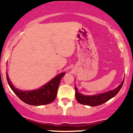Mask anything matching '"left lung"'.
<instances>
[{"label":"left lung","instance_id":"8db88e82","mask_svg":"<svg viewBox=\"0 0 133 133\" xmlns=\"http://www.w3.org/2000/svg\"><path fill=\"white\" fill-rule=\"evenodd\" d=\"M124 82V80L122 81V83L114 90H110L108 92L102 93V94H97V95H84L80 94L77 91V88L75 86V97L77 101L79 103L82 104V105H88L91 107L99 106L102 104L105 103L109 99L114 97L122 88L123 84Z\"/></svg>","mask_w":133,"mask_h":133}]
</instances>
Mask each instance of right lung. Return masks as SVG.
<instances>
[{
  "label": "right lung",
  "instance_id": "right-lung-1",
  "mask_svg": "<svg viewBox=\"0 0 133 133\" xmlns=\"http://www.w3.org/2000/svg\"><path fill=\"white\" fill-rule=\"evenodd\" d=\"M64 75L65 73H60L41 88L30 91H22L15 88L11 84L7 73L6 78L9 86L21 101L28 105L39 106L49 104L55 100L57 95L58 88L61 78L64 77Z\"/></svg>",
  "mask_w": 133,
  "mask_h": 133
}]
</instances>
